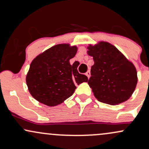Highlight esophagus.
Returning a JSON list of instances; mask_svg holds the SVG:
<instances>
[{"instance_id": "obj_1", "label": "esophagus", "mask_w": 149, "mask_h": 149, "mask_svg": "<svg viewBox=\"0 0 149 149\" xmlns=\"http://www.w3.org/2000/svg\"><path fill=\"white\" fill-rule=\"evenodd\" d=\"M85 75H86L87 77H88V78H90V71H87V72L85 73Z\"/></svg>"}]
</instances>
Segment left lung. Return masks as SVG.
<instances>
[{
	"label": "left lung",
	"instance_id": "1",
	"mask_svg": "<svg viewBox=\"0 0 149 149\" xmlns=\"http://www.w3.org/2000/svg\"><path fill=\"white\" fill-rule=\"evenodd\" d=\"M87 48V53L95 61L88 85L97 100L117 105L129 100L138 80L134 64L108 42L90 44Z\"/></svg>",
	"mask_w": 149,
	"mask_h": 149
}]
</instances>
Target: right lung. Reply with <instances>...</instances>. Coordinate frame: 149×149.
Here are the masks:
<instances>
[{
	"label": "right lung",
	"instance_id": "right-lung-1",
	"mask_svg": "<svg viewBox=\"0 0 149 149\" xmlns=\"http://www.w3.org/2000/svg\"><path fill=\"white\" fill-rule=\"evenodd\" d=\"M77 50L76 45L58 44L34 58L26 82L35 100L48 107L59 105L73 95L76 85L88 82V77L70 64Z\"/></svg>",
	"mask_w": 149,
	"mask_h": 149
}]
</instances>
